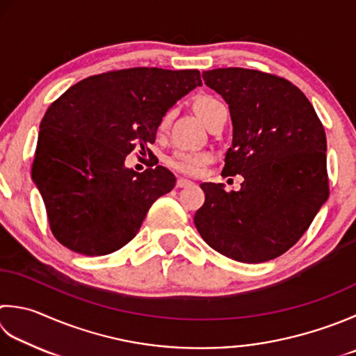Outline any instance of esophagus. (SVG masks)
I'll return each instance as SVG.
<instances>
[{
	"instance_id": "34e87169",
	"label": "esophagus",
	"mask_w": 356,
	"mask_h": 356,
	"mask_svg": "<svg viewBox=\"0 0 356 356\" xmlns=\"http://www.w3.org/2000/svg\"><path fill=\"white\" fill-rule=\"evenodd\" d=\"M191 185H193V182H190V180H186V179H177V182H176L177 188H186Z\"/></svg>"
}]
</instances>
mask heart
<instances>
[{"label":"heart","instance_id":"heart-1","mask_svg":"<svg viewBox=\"0 0 356 356\" xmlns=\"http://www.w3.org/2000/svg\"><path fill=\"white\" fill-rule=\"evenodd\" d=\"M220 102L216 100L214 97L210 95H204L199 97L196 100V104H194V109H196L197 115L200 117V120L205 123L207 117L211 114V111L219 106ZM166 122H168V115L163 117L162 123H160V128H165ZM210 162V156L205 154V152H196V151H176L172 156L168 157V165L174 171H177L180 174H185V176H197L200 171L204 170V166Z\"/></svg>","mask_w":356,"mask_h":356}]
</instances>
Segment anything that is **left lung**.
Returning <instances> with one entry per match:
<instances>
[{
	"instance_id": "obj_1",
	"label": "left lung",
	"mask_w": 356,
	"mask_h": 356,
	"mask_svg": "<svg viewBox=\"0 0 356 356\" xmlns=\"http://www.w3.org/2000/svg\"><path fill=\"white\" fill-rule=\"evenodd\" d=\"M222 95L233 142L222 176L242 174L239 191L202 184L205 204L194 224L216 252L234 261L266 262L287 252L305 233L327 197L323 123L289 80L242 67L202 74Z\"/></svg>"
}]
</instances>
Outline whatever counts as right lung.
Masks as SVG:
<instances>
[{
	"label": "right lung",
	"mask_w": 356,
	"mask_h": 356,
	"mask_svg": "<svg viewBox=\"0 0 356 356\" xmlns=\"http://www.w3.org/2000/svg\"><path fill=\"white\" fill-rule=\"evenodd\" d=\"M200 85L197 69L132 67L88 76L49 106L32 180L60 243L102 256L134 238L176 177L163 166L136 172L124 159L148 149L168 109Z\"/></svg>",
	"instance_id": "right-lung-1"
}]
</instances>
